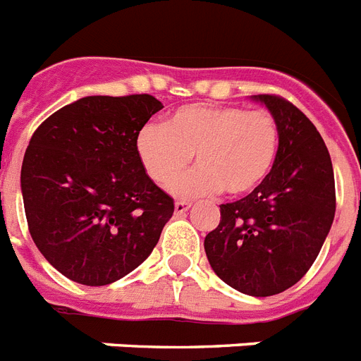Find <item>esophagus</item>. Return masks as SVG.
Here are the masks:
<instances>
[{"label":"esophagus","instance_id":"esophagus-1","mask_svg":"<svg viewBox=\"0 0 361 361\" xmlns=\"http://www.w3.org/2000/svg\"><path fill=\"white\" fill-rule=\"evenodd\" d=\"M192 208V204L186 201H177L175 202V215H184L188 210Z\"/></svg>","mask_w":361,"mask_h":361}]
</instances>
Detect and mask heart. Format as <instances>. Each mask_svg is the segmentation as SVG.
Here are the masks:
<instances>
[{
	"label": "heart",
	"instance_id": "heart-1",
	"mask_svg": "<svg viewBox=\"0 0 361 361\" xmlns=\"http://www.w3.org/2000/svg\"><path fill=\"white\" fill-rule=\"evenodd\" d=\"M137 157L157 184L169 183L190 164L199 166L169 184L184 199L221 190L245 195L269 177L279 149V126L269 111L235 106H184L164 126L138 131Z\"/></svg>",
	"mask_w": 361,
	"mask_h": 361
}]
</instances>
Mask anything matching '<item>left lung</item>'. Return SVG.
<instances>
[{"label":"left lung","mask_w":361,"mask_h":361,"mask_svg":"<svg viewBox=\"0 0 361 361\" xmlns=\"http://www.w3.org/2000/svg\"><path fill=\"white\" fill-rule=\"evenodd\" d=\"M279 126L276 162L254 192L221 204V223L204 239L212 269L254 298L300 281L318 257L334 221V171L322 135L290 102L255 94Z\"/></svg>","instance_id":"1"}]
</instances>
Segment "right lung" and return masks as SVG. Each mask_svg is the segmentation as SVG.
Wrapping results in <instances>:
<instances>
[{
  "label": "right lung",
  "mask_w": 361,
  "mask_h": 361,
  "mask_svg": "<svg viewBox=\"0 0 361 361\" xmlns=\"http://www.w3.org/2000/svg\"><path fill=\"white\" fill-rule=\"evenodd\" d=\"M162 107L151 94L85 97L34 131L21 166L29 232L71 281L102 286L133 272L173 215L135 149Z\"/></svg>",
  "instance_id": "obj_1"
}]
</instances>
